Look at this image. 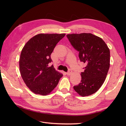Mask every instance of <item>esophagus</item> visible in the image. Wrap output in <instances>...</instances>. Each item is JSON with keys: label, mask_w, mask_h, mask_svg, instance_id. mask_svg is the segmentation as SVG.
Returning <instances> with one entry per match:
<instances>
[{"label": "esophagus", "mask_w": 126, "mask_h": 126, "mask_svg": "<svg viewBox=\"0 0 126 126\" xmlns=\"http://www.w3.org/2000/svg\"><path fill=\"white\" fill-rule=\"evenodd\" d=\"M72 73H73V71H71V70H69L68 73H66V74H67L68 76H70L72 74Z\"/></svg>", "instance_id": "obj_1"}]
</instances>
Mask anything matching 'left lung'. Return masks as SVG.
Masks as SVG:
<instances>
[{"label":"left lung","mask_w":126,"mask_h":126,"mask_svg":"<svg viewBox=\"0 0 126 126\" xmlns=\"http://www.w3.org/2000/svg\"><path fill=\"white\" fill-rule=\"evenodd\" d=\"M66 36L79 52L80 61L86 65L81 74V82L74 89L82 97L92 95L101 88L107 75L110 50L102 39L92 33H72Z\"/></svg>","instance_id":"left-lung-1"}]
</instances>
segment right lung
Returning <instances> with one entry per match:
<instances>
[{
	"label": "right lung",
	"instance_id": "1",
	"mask_svg": "<svg viewBox=\"0 0 126 126\" xmlns=\"http://www.w3.org/2000/svg\"><path fill=\"white\" fill-rule=\"evenodd\" d=\"M65 33H39L24 46L19 58V70L29 89L36 94L47 95L55 89L63 74L48 64L50 55Z\"/></svg>",
	"mask_w": 126,
	"mask_h": 126
}]
</instances>
